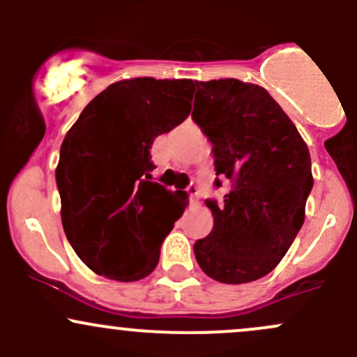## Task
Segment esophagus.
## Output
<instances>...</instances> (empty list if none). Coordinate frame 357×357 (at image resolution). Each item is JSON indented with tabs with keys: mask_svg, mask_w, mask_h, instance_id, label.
<instances>
[{
	"mask_svg": "<svg viewBox=\"0 0 357 357\" xmlns=\"http://www.w3.org/2000/svg\"><path fill=\"white\" fill-rule=\"evenodd\" d=\"M186 193H188V197H190V204H192V205H199L200 193H199V188H197L195 185H190L188 188H186Z\"/></svg>",
	"mask_w": 357,
	"mask_h": 357,
	"instance_id": "esophagus-1",
	"label": "esophagus"
}]
</instances>
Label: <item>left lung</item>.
<instances>
[{
	"instance_id": "8db88e82",
	"label": "left lung",
	"mask_w": 357,
	"mask_h": 357,
	"mask_svg": "<svg viewBox=\"0 0 357 357\" xmlns=\"http://www.w3.org/2000/svg\"><path fill=\"white\" fill-rule=\"evenodd\" d=\"M192 119L212 143L215 188L205 200L214 226L193 252L202 271L229 285L254 282L278 266L304 225L312 190L311 155L297 128L264 88L238 79L195 81Z\"/></svg>"
}]
</instances>
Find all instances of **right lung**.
<instances>
[{"mask_svg": "<svg viewBox=\"0 0 357 357\" xmlns=\"http://www.w3.org/2000/svg\"><path fill=\"white\" fill-rule=\"evenodd\" d=\"M193 93L192 79L114 82L63 138L55 172L63 231L96 275L136 282L155 269L186 195L152 181L150 149L188 117Z\"/></svg>", "mask_w": 357, "mask_h": 357, "instance_id": "right-lung-1", "label": "right lung"}]
</instances>
